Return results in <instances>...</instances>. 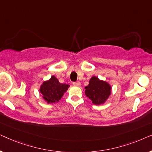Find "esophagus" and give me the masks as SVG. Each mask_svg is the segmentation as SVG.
<instances>
[{"instance_id":"esophagus-1","label":"esophagus","mask_w":152,"mask_h":152,"mask_svg":"<svg viewBox=\"0 0 152 152\" xmlns=\"http://www.w3.org/2000/svg\"><path fill=\"white\" fill-rule=\"evenodd\" d=\"M73 85L75 86H80L81 83L80 82H73Z\"/></svg>"}]
</instances>
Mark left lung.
<instances>
[{"instance_id":"1","label":"left lung","mask_w":152,"mask_h":152,"mask_svg":"<svg viewBox=\"0 0 152 152\" xmlns=\"http://www.w3.org/2000/svg\"><path fill=\"white\" fill-rule=\"evenodd\" d=\"M112 87L109 82L99 80L96 76H93L88 85L85 87V95L95 105L104 104L111 95Z\"/></svg>"}]
</instances>
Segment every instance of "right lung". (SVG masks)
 Here are the masks:
<instances>
[{
	"label": "right lung",
	"mask_w": 152,
	"mask_h": 152,
	"mask_svg": "<svg viewBox=\"0 0 152 152\" xmlns=\"http://www.w3.org/2000/svg\"><path fill=\"white\" fill-rule=\"evenodd\" d=\"M70 86L61 84L55 76L53 75L48 80L44 81L39 88V92L48 104L59 102L64 93L66 92Z\"/></svg>",
	"instance_id": "obj_1"
}]
</instances>
